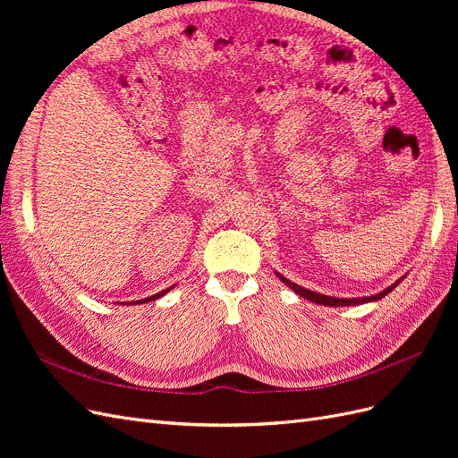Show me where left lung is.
Listing matches in <instances>:
<instances>
[{
    "label": "left lung",
    "mask_w": 458,
    "mask_h": 458,
    "mask_svg": "<svg viewBox=\"0 0 458 458\" xmlns=\"http://www.w3.org/2000/svg\"><path fill=\"white\" fill-rule=\"evenodd\" d=\"M275 275L279 276V279L290 288V290H294V293L298 294V296H301L303 300H310V301H315V303H318V306H330V308H345V306H359V303H369V301H377V300H382L384 296H387L392 293V290L405 279V276H401V279H397L392 286H387V288H384V290H380L378 294H374V296H365V298H335V296H327V294H318V293H313V290H310V288H303V286H300V284H296V283H293V281H288L284 275H281V273H276L275 271Z\"/></svg>",
    "instance_id": "obj_1"
}]
</instances>
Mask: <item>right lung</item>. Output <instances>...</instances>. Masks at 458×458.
<instances>
[{
  "label": "right lung",
  "instance_id": "right-lung-1",
  "mask_svg": "<svg viewBox=\"0 0 458 458\" xmlns=\"http://www.w3.org/2000/svg\"><path fill=\"white\" fill-rule=\"evenodd\" d=\"M172 288H174V286H170V288L162 290V293H158V294H155V296H148V298H145V300H137V301H130V303H147V301H152V300H158V298H162L164 294H168Z\"/></svg>",
  "mask_w": 458,
  "mask_h": 458
}]
</instances>
